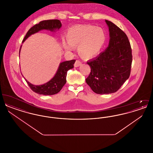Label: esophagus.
Wrapping results in <instances>:
<instances>
[{
	"label": "esophagus",
	"instance_id": "obj_1",
	"mask_svg": "<svg viewBox=\"0 0 153 153\" xmlns=\"http://www.w3.org/2000/svg\"><path fill=\"white\" fill-rule=\"evenodd\" d=\"M81 64L82 63H81V62L80 61H79V60H76L75 63H74V66L75 67H78V66L81 65Z\"/></svg>",
	"mask_w": 153,
	"mask_h": 153
}]
</instances>
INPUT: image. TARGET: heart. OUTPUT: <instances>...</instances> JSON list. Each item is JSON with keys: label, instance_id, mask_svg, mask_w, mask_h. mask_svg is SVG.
<instances>
[{"label": "heart", "instance_id": "obj_1", "mask_svg": "<svg viewBox=\"0 0 153 153\" xmlns=\"http://www.w3.org/2000/svg\"><path fill=\"white\" fill-rule=\"evenodd\" d=\"M68 42L62 41V47L71 51L78 46V51L84 58L95 57L102 51L107 40V34L102 27L91 25L73 26L66 34Z\"/></svg>", "mask_w": 153, "mask_h": 153}]
</instances>
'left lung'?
<instances>
[{
	"label": "left lung",
	"instance_id": "left-lung-1",
	"mask_svg": "<svg viewBox=\"0 0 153 153\" xmlns=\"http://www.w3.org/2000/svg\"><path fill=\"white\" fill-rule=\"evenodd\" d=\"M105 22L109 27L108 47L87 62L91 72L86 82L97 94L117 91L130 77L132 60L131 45L126 33L112 22Z\"/></svg>",
	"mask_w": 153,
	"mask_h": 153
}]
</instances>
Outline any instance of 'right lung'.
I'll list each match as a JSON object with an SVG mask.
<instances>
[{"label":"right lung","instance_id":"right-lung-1","mask_svg":"<svg viewBox=\"0 0 153 153\" xmlns=\"http://www.w3.org/2000/svg\"><path fill=\"white\" fill-rule=\"evenodd\" d=\"M61 26V23L58 19H50L41 21L39 23L34 25L29 30L22 42H23L31 34L37 33L41 30H49L53 31L57 29H59ZM75 61L76 60L72 59L61 62L59 64L57 72L54 77L49 82L43 85H34L30 83L27 80H25L31 89L39 95H53L56 94L61 91L62 88L65 84L67 72L69 69L73 68Z\"/></svg>","mask_w":153,"mask_h":153}]
</instances>
